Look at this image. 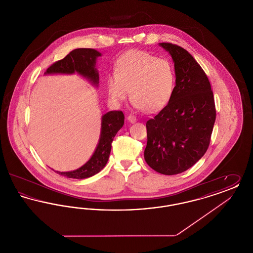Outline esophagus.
Here are the masks:
<instances>
[{"mask_svg":"<svg viewBox=\"0 0 253 253\" xmlns=\"http://www.w3.org/2000/svg\"><path fill=\"white\" fill-rule=\"evenodd\" d=\"M127 120H128V121H129L130 123H134V122H136V118H135L134 116H132V115H129V116L127 117Z\"/></svg>","mask_w":253,"mask_h":253,"instance_id":"esophagus-1","label":"esophagus"}]
</instances>
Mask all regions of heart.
Wrapping results in <instances>:
<instances>
[{"instance_id":"obj_1","label":"heart","mask_w":253,"mask_h":253,"mask_svg":"<svg viewBox=\"0 0 253 253\" xmlns=\"http://www.w3.org/2000/svg\"><path fill=\"white\" fill-rule=\"evenodd\" d=\"M175 85L173 65L148 52L132 50L121 56L116 74L107 78V92L113 102L120 103L129 96L136 108L153 113L165 107Z\"/></svg>"}]
</instances>
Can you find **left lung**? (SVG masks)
Here are the masks:
<instances>
[{
  "instance_id": "1",
  "label": "left lung",
  "mask_w": 253,
  "mask_h": 253,
  "mask_svg": "<svg viewBox=\"0 0 253 253\" xmlns=\"http://www.w3.org/2000/svg\"><path fill=\"white\" fill-rule=\"evenodd\" d=\"M174 63L175 86L168 104L146 123L144 158L156 171L178 174L207 152L216 118L213 93L201 66L178 45L161 42Z\"/></svg>"
}]
</instances>
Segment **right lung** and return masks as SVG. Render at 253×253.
Returning <instances> with one entry per match:
<instances>
[{
  "instance_id": "right-lung-1",
  "label": "right lung",
  "mask_w": 253,
  "mask_h": 253,
  "mask_svg": "<svg viewBox=\"0 0 253 253\" xmlns=\"http://www.w3.org/2000/svg\"><path fill=\"white\" fill-rule=\"evenodd\" d=\"M101 53L96 49L78 48L72 50L64 59L52 64L44 75H73L75 73L85 78L91 84L98 87L99 75L96 60ZM124 124V115L121 111H110L101 117V128L98 143L89 160L77 169L70 171L55 170L68 178L84 179L99 172L108 162L112 142Z\"/></svg>"
}]
</instances>
